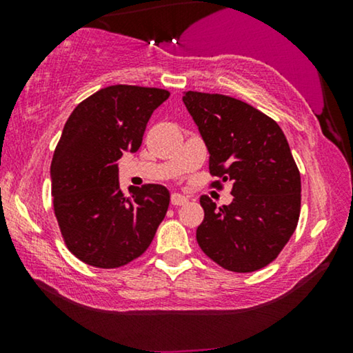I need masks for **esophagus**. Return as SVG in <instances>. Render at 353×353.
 I'll use <instances>...</instances> for the list:
<instances>
[{"instance_id": "1", "label": "esophagus", "mask_w": 353, "mask_h": 353, "mask_svg": "<svg viewBox=\"0 0 353 353\" xmlns=\"http://www.w3.org/2000/svg\"><path fill=\"white\" fill-rule=\"evenodd\" d=\"M170 202L173 207H178V205H185L188 202V197H185L183 194H178V192H173L170 196Z\"/></svg>"}]
</instances>
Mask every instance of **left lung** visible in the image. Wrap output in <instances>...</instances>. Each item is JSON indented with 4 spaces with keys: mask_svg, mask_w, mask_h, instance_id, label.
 I'll use <instances>...</instances> for the list:
<instances>
[{
    "mask_svg": "<svg viewBox=\"0 0 353 353\" xmlns=\"http://www.w3.org/2000/svg\"><path fill=\"white\" fill-rule=\"evenodd\" d=\"M183 103L210 152L219 178L210 186L230 181L234 196L230 205L201 196L197 244L221 268L257 272L278 257L301 215V172L288 139L272 117L231 96L188 91Z\"/></svg>",
    "mask_w": 353,
    "mask_h": 353,
    "instance_id": "1",
    "label": "left lung"
}]
</instances>
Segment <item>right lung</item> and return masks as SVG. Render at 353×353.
Wrapping results in <instances>:
<instances>
[{"mask_svg":"<svg viewBox=\"0 0 353 353\" xmlns=\"http://www.w3.org/2000/svg\"><path fill=\"white\" fill-rule=\"evenodd\" d=\"M170 93L162 88L112 85L72 110L51 162L54 215L67 249L96 268L123 267L146 252L167 214L162 185L119 183L117 161L137 152L154 110Z\"/></svg>","mask_w":353,"mask_h":353,"instance_id":"right-lung-1","label":"right lung"}]
</instances>
